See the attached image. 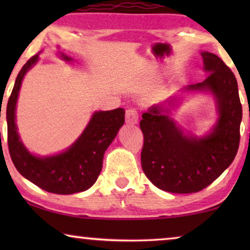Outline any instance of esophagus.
<instances>
[{"instance_id":"1","label":"esophagus","mask_w":250,"mask_h":250,"mask_svg":"<svg viewBox=\"0 0 250 250\" xmlns=\"http://www.w3.org/2000/svg\"><path fill=\"white\" fill-rule=\"evenodd\" d=\"M139 121V114L135 109H128L125 114L126 124H136Z\"/></svg>"}]
</instances>
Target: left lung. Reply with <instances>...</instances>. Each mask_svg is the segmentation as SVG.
Segmentation results:
<instances>
[{"mask_svg": "<svg viewBox=\"0 0 250 250\" xmlns=\"http://www.w3.org/2000/svg\"><path fill=\"white\" fill-rule=\"evenodd\" d=\"M201 83L188 85L182 92H209L218 118L206 135L184 134L170 117L180 98L170 97L142 114V169L151 183L172 193H192L213 183L233 162L240 142L242 107L234 74L216 54L201 52Z\"/></svg>", "mask_w": 250, "mask_h": 250, "instance_id": "8db88e82", "label": "left lung"}]
</instances>
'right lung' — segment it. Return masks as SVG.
Instances as JSON below:
<instances>
[{
  "mask_svg": "<svg viewBox=\"0 0 250 250\" xmlns=\"http://www.w3.org/2000/svg\"><path fill=\"white\" fill-rule=\"evenodd\" d=\"M39 54L30 58L19 71L6 104L10 156L17 170L41 189L57 194L82 192L90 189L100 175L105 150L124 125L125 110L117 108L95 111L80 138L67 150L52 156L33 155L20 140L16 124V105L23 77L39 61ZM59 54L68 62L74 60L63 52Z\"/></svg>",
  "mask_w": 250,
  "mask_h": 250,
  "instance_id": "obj_1",
  "label": "right lung"
}]
</instances>
